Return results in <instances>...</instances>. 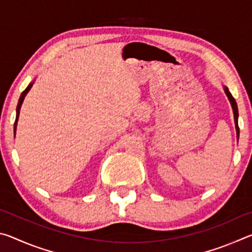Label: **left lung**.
<instances>
[{
  "instance_id": "obj_1",
  "label": "left lung",
  "mask_w": 252,
  "mask_h": 252,
  "mask_svg": "<svg viewBox=\"0 0 252 252\" xmlns=\"http://www.w3.org/2000/svg\"><path fill=\"white\" fill-rule=\"evenodd\" d=\"M223 90L224 93L227 94L228 96V100L230 101V104L232 106V111H233V119H234V126H236V131H237V138L239 139V126H238V117H239V113H238V106H237V102L234 100V97L231 95V93L228 90V88L223 85Z\"/></svg>"
}]
</instances>
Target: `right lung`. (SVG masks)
Segmentation results:
<instances>
[{"instance_id": "obj_1", "label": "right lung", "mask_w": 252, "mask_h": 252, "mask_svg": "<svg viewBox=\"0 0 252 252\" xmlns=\"http://www.w3.org/2000/svg\"><path fill=\"white\" fill-rule=\"evenodd\" d=\"M33 83H34V81H32V82L28 85V88L25 89V90L22 92V94H21L20 99H19V103H18V106H16V118H15V123H14V133H15V132H16V126H18V121H19V116H20V110H21V105H22V103H23V101H24V97H25V95L28 94V92H29L30 90H31V88H32Z\"/></svg>"}]
</instances>
